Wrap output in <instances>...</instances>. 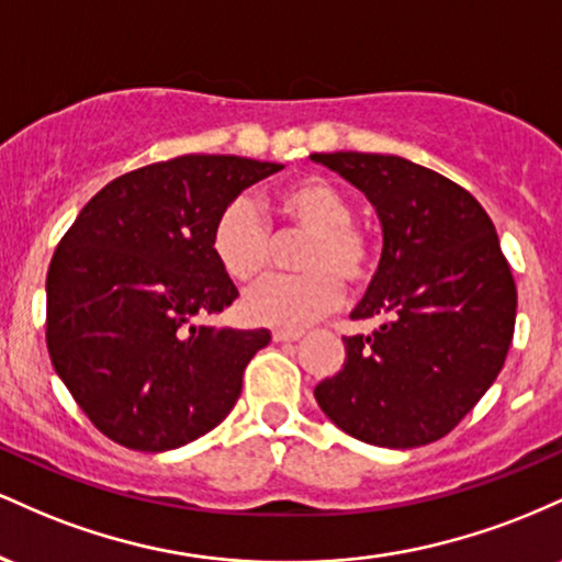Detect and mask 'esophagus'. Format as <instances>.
I'll return each mask as SVG.
<instances>
[{
    "label": "esophagus",
    "mask_w": 562,
    "mask_h": 562,
    "mask_svg": "<svg viewBox=\"0 0 562 562\" xmlns=\"http://www.w3.org/2000/svg\"><path fill=\"white\" fill-rule=\"evenodd\" d=\"M272 338L277 340V344H295V340L303 338V333H299V330H274Z\"/></svg>",
    "instance_id": "obj_1"
}]
</instances>
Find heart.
I'll return each instance as SVG.
<instances>
[{"mask_svg": "<svg viewBox=\"0 0 562 562\" xmlns=\"http://www.w3.org/2000/svg\"><path fill=\"white\" fill-rule=\"evenodd\" d=\"M277 237L303 235L295 254L301 274L269 277L243 299L245 319L280 330H301L335 312L344 301V282L362 288L375 272V245L367 229L351 222V203L325 177H301L272 198ZM274 235L254 200L235 198L218 211L211 227V254L235 282L267 272Z\"/></svg>", "mask_w": 562, "mask_h": 562, "instance_id": "b5f03b06", "label": "heart"}]
</instances>
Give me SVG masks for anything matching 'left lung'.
<instances>
[{"label":"left lung","mask_w":562,"mask_h":562,"mask_svg":"<svg viewBox=\"0 0 562 562\" xmlns=\"http://www.w3.org/2000/svg\"><path fill=\"white\" fill-rule=\"evenodd\" d=\"M370 198L383 256L351 319L383 317L344 338L338 375L314 389L348 436L391 449L438 441L499 375L518 290L483 205L465 187L398 156L314 153Z\"/></svg>","instance_id":"1"}]
</instances>
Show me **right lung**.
<instances>
[{"instance_id":"obj_1","label":"right lung","mask_w":562,"mask_h":562,"mask_svg":"<svg viewBox=\"0 0 562 562\" xmlns=\"http://www.w3.org/2000/svg\"><path fill=\"white\" fill-rule=\"evenodd\" d=\"M280 164L190 153L113 179L57 243L47 348L100 434L166 451L229 415L269 330L195 325L237 299L211 254L218 211Z\"/></svg>"}]
</instances>
